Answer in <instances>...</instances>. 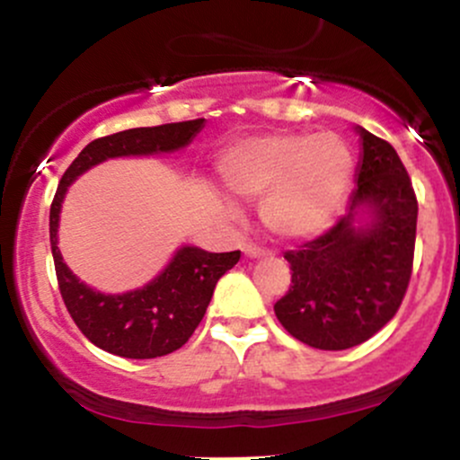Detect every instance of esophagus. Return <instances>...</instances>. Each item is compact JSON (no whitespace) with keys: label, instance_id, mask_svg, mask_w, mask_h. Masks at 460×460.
Segmentation results:
<instances>
[{"label":"esophagus","instance_id":"34e87169","mask_svg":"<svg viewBox=\"0 0 460 460\" xmlns=\"http://www.w3.org/2000/svg\"><path fill=\"white\" fill-rule=\"evenodd\" d=\"M242 251H244V255L248 257V260H261V257L268 255L266 248L260 246V244H244Z\"/></svg>","mask_w":460,"mask_h":460}]
</instances>
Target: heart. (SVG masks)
<instances>
[{
    "instance_id": "obj_1",
    "label": "heart",
    "mask_w": 460,
    "mask_h": 460,
    "mask_svg": "<svg viewBox=\"0 0 460 460\" xmlns=\"http://www.w3.org/2000/svg\"><path fill=\"white\" fill-rule=\"evenodd\" d=\"M218 175L237 197L261 200V220L283 240L320 234L341 203L352 153L335 134H261L231 142Z\"/></svg>"
}]
</instances>
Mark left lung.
I'll list each match as a JSON object with an SVG mask.
<instances>
[{"label": "left lung", "instance_id": "obj_1", "mask_svg": "<svg viewBox=\"0 0 460 460\" xmlns=\"http://www.w3.org/2000/svg\"><path fill=\"white\" fill-rule=\"evenodd\" d=\"M363 155L348 214L329 231L285 252L292 285L274 305L283 329L320 350H346L376 335L398 314L413 272L417 197L387 140L358 128ZM367 207L373 226L357 230Z\"/></svg>", "mask_w": 460, "mask_h": 460}]
</instances>
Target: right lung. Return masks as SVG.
<instances>
[{
  "instance_id": "right-lung-1",
  "label": "right lung",
  "mask_w": 460,
  "mask_h": 460,
  "mask_svg": "<svg viewBox=\"0 0 460 460\" xmlns=\"http://www.w3.org/2000/svg\"><path fill=\"white\" fill-rule=\"evenodd\" d=\"M203 120L125 129L93 140L58 183L49 209V240L58 288L77 329L105 352L125 358H155L179 350L203 320L218 279L240 261V251L208 252L197 246H183L166 270L142 289L116 296L94 292L68 270L58 251V218L66 188L82 172L108 157L181 149L199 134Z\"/></svg>"
}]
</instances>
